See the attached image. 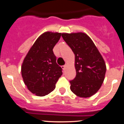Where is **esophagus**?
Returning <instances> with one entry per match:
<instances>
[{
    "label": "esophagus",
    "mask_w": 124,
    "mask_h": 124,
    "mask_svg": "<svg viewBox=\"0 0 124 124\" xmlns=\"http://www.w3.org/2000/svg\"><path fill=\"white\" fill-rule=\"evenodd\" d=\"M66 67H67V65H63V66H62V69H63V70H65V69H66Z\"/></svg>",
    "instance_id": "esophagus-1"
}]
</instances>
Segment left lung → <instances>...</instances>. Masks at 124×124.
Returning a JSON list of instances; mask_svg holds the SVG:
<instances>
[{
  "label": "left lung",
  "mask_w": 124,
  "mask_h": 124,
  "mask_svg": "<svg viewBox=\"0 0 124 124\" xmlns=\"http://www.w3.org/2000/svg\"><path fill=\"white\" fill-rule=\"evenodd\" d=\"M62 36L75 54L76 77L70 81V90L79 97L91 96L103 83L106 71L105 62L85 33H62Z\"/></svg>",
  "instance_id": "1"
}]
</instances>
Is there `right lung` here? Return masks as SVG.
<instances>
[{"mask_svg":"<svg viewBox=\"0 0 124 124\" xmlns=\"http://www.w3.org/2000/svg\"><path fill=\"white\" fill-rule=\"evenodd\" d=\"M61 33L45 32L33 44L24 59L22 75L24 84L32 93L44 96L52 92L62 75L56 62L53 48Z\"/></svg>","mask_w":124,"mask_h":124,"instance_id":"right-lung-1","label":"right lung"}]
</instances>
